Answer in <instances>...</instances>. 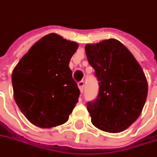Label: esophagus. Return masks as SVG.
Masks as SVG:
<instances>
[{"label":"esophagus","mask_w":157,"mask_h":157,"mask_svg":"<svg viewBox=\"0 0 157 157\" xmlns=\"http://www.w3.org/2000/svg\"><path fill=\"white\" fill-rule=\"evenodd\" d=\"M78 88H79V90H80L81 93H83V91H84V86H85L84 81L83 80L79 81V82L78 83Z\"/></svg>","instance_id":"esophagus-1"}]
</instances>
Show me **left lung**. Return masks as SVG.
I'll use <instances>...</instances> for the list:
<instances>
[{
    "label": "left lung",
    "instance_id": "obj_1",
    "mask_svg": "<svg viewBox=\"0 0 157 157\" xmlns=\"http://www.w3.org/2000/svg\"><path fill=\"white\" fill-rule=\"evenodd\" d=\"M86 53L99 86L96 99L87 103L91 123L106 132H121L137 119L144 106L148 84L144 71L114 39L86 45Z\"/></svg>",
    "mask_w": 157,
    "mask_h": 157
}]
</instances>
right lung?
I'll return each mask as SVG.
<instances>
[{
  "label": "right lung",
  "mask_w": 157,
  "mask_h": 157,
  "mask_svg": "<svg viewBox=\"0 0 157 157\" xmlns=\"http://www.w3.org/2000/svg\"><path fill=\"white\" fill-rule=\"evenodd\" d=\"M76 42L50 33L33 46L13 71L18 107L32 124L51 128L65 124L80 91L69 67Z\"/></svg>",
  "instance_id": "right-lung-1"
}]
</instances>
